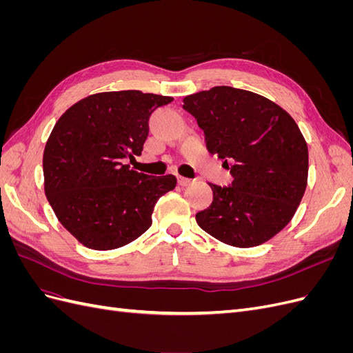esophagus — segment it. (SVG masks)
Listing matches in <instances>:
<instances>
[{
  "label": "esophagus",
  "mask_w": 353,
  "mask_h": 353,
  "mask_svg": "<svg viewBox=\"0 0 353 353\" xmlns=\"http://www.w3.org/2000/svg\"><path fill=\"white\" fill-rule=\"evenodd\" d=\"M194 183V179H190V178H184V176H178V184L183 185V187H187V185H191Z\"/></svg>",
  "instance_id": "1"
}]
</instances>
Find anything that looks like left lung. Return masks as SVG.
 <instances>
[{
    "label": "left lung",
    "mask_w": 353,
    "mask_h": 353,
    "mask_svg": "<svg viewBox=\"0 0 353 353\" xmlns=\"http://www.w3.org/2000/svg\"><path fill=\"white\" fill-rule=\"evenodd\" d=\"M183 108L232 175L228 187L209 184L213 201L196 215L199 227L236 248L268 241L292 221L306 190L307 145L297 123L274 101L232 87L188 95Z\"/></svg>",
    "instance_id": "8db88e82"
}]
</instances>
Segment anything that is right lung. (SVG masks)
<instances>
[{"label": "right lung", "instance_id": "obj_1", "mask_svg": "<svg viewBox=\"0 0 353 353\" xmlns=\"http://www.w3.org/2000/svg\"><path fill=\"white\" fill-rule=\"evenodd\" d=\"M172 97L141 91L92 94L61 114L48 138L44 188L57 219L94 250H113L152 225L174 175L150 176L126 160L143 152L152 113Z\"/></svg>", "mask_w": 353, "mask_h": 353}]
</instances>
